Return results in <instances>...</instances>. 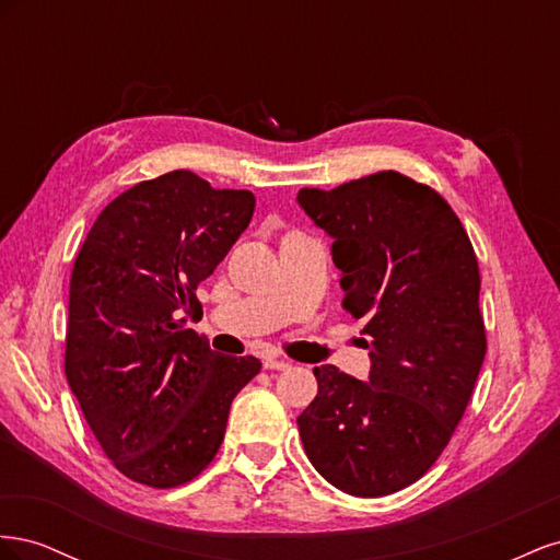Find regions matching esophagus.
Returning a JSON list of instances; mask_svg holds the SVG:
<instances>
[{
	"label": "esophagus",
	"instance_id": "1",
	"mask_svg": "<svg viewBox=\"0 0 560 560\" xmlns=\"http://www.w3.org/2000/svg\"><path fill=\"white\" fill-rule=\"evenodd\" d=\"M264 366L266 369H276V371H284V369L292 366V362L290 360H282V358H266Z\"/></svg>",
	"mask_w": 560,
	"mask_h": 560
}]
</instances>
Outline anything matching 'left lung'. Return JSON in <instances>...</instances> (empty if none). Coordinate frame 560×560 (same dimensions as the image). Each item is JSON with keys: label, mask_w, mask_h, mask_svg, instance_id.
<instances>
[{"label": "left lung", "mask_w": 560, "mask_h": 560, "mask_svg": "<svg viewBox=\"0 0 560 560\" xmlns=\"http://www.w3.org/2000/svg\"><path fill=\"white\" fill-rule=\"evenodd\" d=\"M296 200L334 238L343 308L364 322L371 358L369 381L313 369L317 397L296 418L303 448L343 493H397L448 446L479 378L477 254L448 202L395 171Z\"/></svg>", "instance_id": "obj_1"}]
</instances>
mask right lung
<instances>
[{
	"mask_svg": "<svg viewBox=\"0 0 560 560\" xmlns=\"http://www.w3.org/2000/svg\"><path fill=\"white\" fill-rule=\"evenodd\" d=\"M254 212L245 189L191 171L130 186L100 212L70 280L65 376L105 455L149 488L196 479L224 442L257 358L210 350L177 315H202L212 276Z\"/></svg>",
	"mask_w": 560,
	"mask_h": 560,
	"instance_id": "obj_1",
	"label": "right lung"
}]
</instances>
